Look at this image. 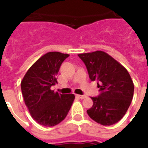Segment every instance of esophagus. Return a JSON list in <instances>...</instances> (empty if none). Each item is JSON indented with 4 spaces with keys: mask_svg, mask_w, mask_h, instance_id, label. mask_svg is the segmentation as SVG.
I'll return each mask as SVG.
<instances>
[{
    "mask_svg": "<svg viewBox=\"0 0 148 148\" xmlns=\"http://www.w3.org/2000/svg\"><path fill=\"white\" fill-rule=\"evenodd\" d=\"M76 97H77L78 98H81V99H84L87 97L86 95H76Z\"/></svg>",
    "mask_w": 148,
    "mask_h": 148,
    "instance_id": "34e87169",
    "label": "esophagus"
}]
</instances>
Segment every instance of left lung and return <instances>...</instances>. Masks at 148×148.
Listing matches in <instances>:
<instances>
[{
    "label": "left lung",
    "mask_w": 148,
    "mask_h": 148,
    "mask_svg": "<svg viewBox=\"0 0 148 148\" xmlns=\"http://www.w3.org/2000/svg\"><path fill=\"white\" fill-rule=\"evenodd\" d=\"M91 81H97L100 95L91 97L89 117L98 124L110 126L126 114L134 95V86L128 71L119 62L101 51L80 53Z\"/></svg>",
    "instance_id": "8db88e82"
}]
</instances>
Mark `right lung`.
I'll return each mask as SVG.
<instances>
[{
    "mask_svg": "<svg viewBox=\"0 0 148 148\" xmlns=\"http://www.w3.org/2000/svg\"><path fill=\"white\" fill-rule=\"evenodd\" d=\"M67 53L48 52L40 57L24 75L21 83L24 103L37 123L55 126L67 115L75 98L73 94L54 93L51 86L58 84L56 77Z\"/></svg>",
    "mask_w": 148,
    "mask_h": 148,
    "instance_id": "right-lung-1",
    "label": "right lung"
}]
</instances>
